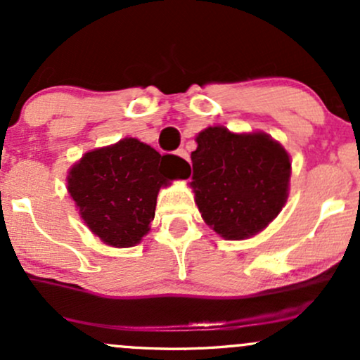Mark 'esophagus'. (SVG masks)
<instances>
[{
	"instance_id": "esophagus-1",
	"label": "esophagus",
	"mask_w": 360,
	"mask_h": 360,
	"mask_svg": "<svg viewBox=\"0 0 360 360\" xmlns=\"http://www.w3.org/2000/svg\"><path fill=\"white\" fill-rule=\"evenodd\" d=\"M176 154H177V155H179V157H181V159H184V160H186V162H189V155H188V152H186V150H184V148H179V150H177V152H176Z\"/></svg>"
}]
</instances>
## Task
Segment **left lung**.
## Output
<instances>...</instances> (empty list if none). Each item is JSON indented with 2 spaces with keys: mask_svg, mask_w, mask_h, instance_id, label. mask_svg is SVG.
<instances>
[{
  "mask_svg": "<svg viewBox=\"0 0 360 360\" xmlns=\"http://www.w3.org/2000/svg\"><path fill=\"white\" fill-rule=\"evenodd\" d=\"M191 152L196 205L201 217L229 240L259 233L278 217L288 198V152L266 134L237 135L210 127Z\"/></svg>",
  "mask_w": 360,
  "mask_h": 360,
  "instance_id": "1",
  "label": "left lung"
}]
</instances>
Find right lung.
Instances as JSON below:
<instances>
[{"mask_svg":"<svg viewBox=\"0 0 360 360\" xmlns=\"http://www.w3.org/2000/svg\"><path fill=\"white\" fill-rule=\"evenodd\" d=\"M176 155H160L137 139L88 152L71 169L68 189L91 232L113 247H134L154 220L157 193L176 179Z\"/></svg>","mask_w":360,"mask_h":360,"instance_id":"obj_1","label":"right lung"}]
</instances>
